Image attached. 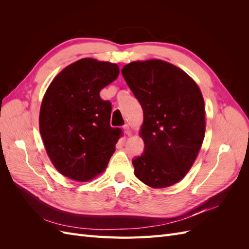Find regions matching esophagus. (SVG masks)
<instances>
[{
  "label": "esophagus",
  "instance_id": "obj_1",
  "mask_svg": "<svg viewBox=\"0 0 249 249\" xmlns=\"http://www.w3.org/2000/svg\"><path fill=\"white\" fill-rule=\"evenodd\" d=\"M124 131L125 133V135H127V136H131V135H132V130H131V127H130L129 124L124 125Z\"/></svg>",
  "mask_w": 249,
  "mask_h": 249
}]
</instances>
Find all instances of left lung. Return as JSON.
<instances>
[{
	"label": "left lung",
	"instance_id": "1",
	"mask_svg": "<svg viewBox=\"0 0 249 249\" xmlns=\"http://www.w3.org/2000/svg\"><path fill=\"white\" fill-rule=\"evenodd\" d=\"M122 73L143 110L139 136L145 148L133 160L135 176L152 188L175 185L192 167L205 138L200 89L183 70L160 59L133 61Z\"/></svg>",
	"mask_w": 249,
	"mask_h": 249
}]
</instances>
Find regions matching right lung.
Masks as SVG:
<instances>
[{
  "label": "right lung",
  "instance_id": "obj_1",
  "mask_svg": "<svg viewBox=\"0 0 249 249\" xmlns=\"http://www.w3.org/2000/svg\"><path fill=\"white\" fill-rule=\"evenodd\" d=\"M118 74L115 63L83 58L51 82L40 106L39 132L62 176L88 182L107 168L122 130L110 126L111 103L100 92Z\"/></svg>",
  "mask_w": 249,
  "mask_h": 249
}]
</instances>
